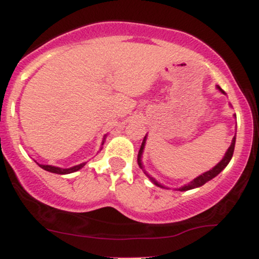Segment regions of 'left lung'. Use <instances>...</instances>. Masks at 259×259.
I'll return each mask as SVG.
<instances>
[{"mask_svg": "<svg viewBox=\"0 0 259 259\" xmlns=\"http://www.w3.org/2000/svg\"><path fill=\"white\" fill-rule=\"evenodd\" d=\"M218 89L219 90H221L223 94H224V91L222 90L221 88H219L218 86ZM145 139H146V136H145ZM144 139V141H142V144H141V147H140V151H139V156H138V163H139V165H140V168L142 169V163H141V154H142V151H144V147H145V142H146V140ZM234 148H235V138H234V140H233V142H231V145H230V147H229V150H228V152L225 153V156H224V158H223L221 162L218 163V164L215 165L214 168H212L210 169V170H208V171H206V173L204 174H202V175H200V177H197L196 178V179H194L191 181V183L190 184H187L186 186H184V187H181L180 189V191H186V190H191V189H195V187H200V186H202V185H204V184L207 183V181H209V180H212L213 178L214 177H217V175H218L219 173H221V171L223 170V169H224L225 167H227L228 165V163L230 162V159H231V157H233V153H234ZM146 174V173H145ZM148 178H150L151 180L153 181L154 184H156V185H158V186H160L158 183H157V181H154L152 178L150 177V175L148 174H146Z\"/></svg>", "mask_w": 259, "mask_h": 259, "instance_id": "obj_1", "label": "left lung"}]
</instances>
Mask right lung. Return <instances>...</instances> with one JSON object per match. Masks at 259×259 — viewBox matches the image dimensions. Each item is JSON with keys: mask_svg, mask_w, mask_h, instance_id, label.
I'll return each instance as SVG.
<instances>
[{"mask_svg": "<svg viewBox=\"0 0 259 259\" xmlns=\"http://www.w3.org/2000/svg\"><path fill=\"white\" fill-rule=\"evenodd\" d=\"M41 168L45 169L47 171H51V173H56V174H69V173H74V171L79 170L80 168H82L85 165V163H81V164L75 165V167L68 168V169H63V168H58V167H52V165H44V164H38Z\"/></svg>", "mask_w": 259, "mask_h": 259, "instance_id": "1", "label": "right lung"}]
</instances>
